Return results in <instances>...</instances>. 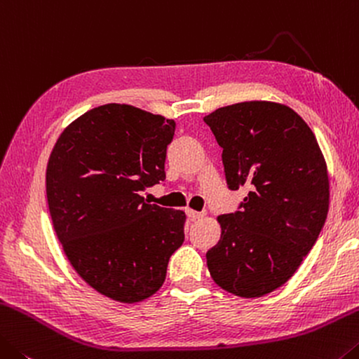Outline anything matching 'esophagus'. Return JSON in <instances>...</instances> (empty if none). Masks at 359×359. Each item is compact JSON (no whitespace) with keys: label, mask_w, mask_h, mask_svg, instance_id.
Segmentation results:
<instances>
[{"label":"esophagus","mask_w":359,"mask_h":359,"mask_svg":"<svg viewBox=\"0 0 359 359\" xmlns=\"http://www.w3.org/2000/svg\"><path fill=\"white\" fill-rule=\"evenodd\" d=\"M186 213H187V216H189L192 221L201 219V218H203V216H205L203 211H196V210H192V208H187Z\"/></svg>","instance_id":"esophagus-1"}]
</instances>
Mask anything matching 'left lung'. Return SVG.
Segmentation results:
<instances>
[{"label":"left lung","instance_id":"left-lung-1","mask_svg":"<svg viewBox=\"0 0 359 359\" xmlns=\"http://www.w3.org/2000/svg\"><path fill=\"white\" fill-rule=\"evenodd\" d=\"M203 121L222 148L229 189H250L240 211L216 218L221 238L207 251L210 275L231 294L266 296L294 275L325 226V156L307 122L283 103H235Z\"/></svg>","mask_w":359,"mask_h":359}]
</instances>
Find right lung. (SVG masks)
<instances>
[{"label":"right lung","mask_w":359,"mask_h":359,"mask_svg":"<svg viewBox=\"0 0 359 359\" xmlns=\"http://www.w3.org/2000/svg\"><path fill=\"white\" fill-rule=\"evenodd\" d=\"M173 135V119L108 103L74 119L50 152L46 194L57 237L79 277L113 301L157 292L184 242V211L140 196L165 180Z\"/></svg>","instance_id":"right-lung-1"}]
</instances>
